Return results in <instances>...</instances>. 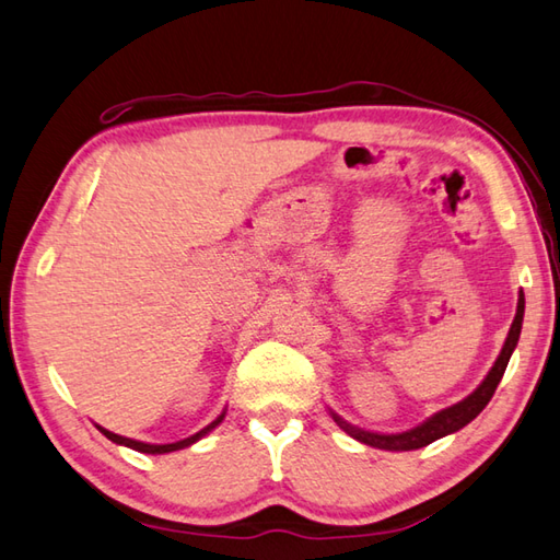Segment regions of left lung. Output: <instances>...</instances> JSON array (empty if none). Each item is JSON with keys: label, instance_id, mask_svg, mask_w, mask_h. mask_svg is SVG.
<instances>
[{"label": "left lung", "instance_id": "obj_1", "mask_svg": "<svg viewBox=\"0 0 560 560\" xmlns=\"http://www.w3.org/2000/svg\"><path fill=\"white\" fill-rule=\"evenodd\" d=\"M522 317H524V293H520L517 315H514V323L510 327L505 347H502L495 366L490 369V374L486 376V381L480 383V386L474 393H470L466 400L456 402V405H452V408H446L442 412L432 415L430 420L422 422L420 427H415V430L402 432V434H376V432H364V430H359V427H352L335 412H332V420L339 427H342V430L349 436H354V440L364 442L369 446H376V448H386V452H412V448H422L427 444H432L434 440H442V436L462 430V427H466L470 420L478 418L480 410H483L486 405L490 402L492 393H495L502 374H505L508 361L514 352V347H517V339H520V332H522Z\"/></svg>", "mask_w": 560, "mask_h": 560}]
</instances>
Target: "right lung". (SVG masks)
<instances>
[{
    "label": "right lung",
    "instance_id": "right-lung-1",
    "mask_svg": "<svg viewBox=\"0 0 560 560\" xmlns=\"http://www.w3.org/2000/svg\"><path fill=\"white\" fill-rule=\"evenodd\" d=\"M223 418H225V412L223 415H218V418L208 424V427H203L201 432H196V434H191V436H186V440H182V442H174V444H142V442H136V440H128V436H120V434H114V432H108V430H104V427H98V432H102L106 440H112V442H116V444H124V446H130V448H136V452H142V454H170V452H177V448H184V446H189V444H194V442H199L203 434H208L213 430V427H218L223 422Z\"/></svg>",
    "mask_w": 560,
    "mask_h": 560
}]
</instances>
